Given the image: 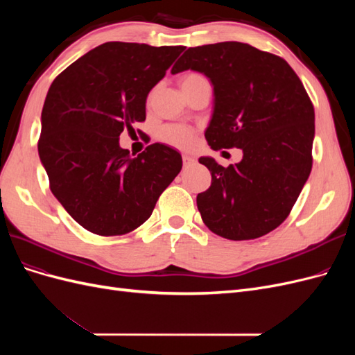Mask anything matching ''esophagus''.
Returning a JSON list of instances; mask_svg holds the SVG:
<instances>
[{
    "mask_svg": "<svg viewBox=\"0 0 355 355\" xmlns=\"http://www.w3.org/2000/svg\"><path fill=\"white\" fill-rule=\"evenodd\" d=\"M182 161H184V167L187 168V167L194 166L197 159H196L194 157H192V155H184V157H182Z\"/></svg>",
    "mask_w": 355,
    "mask_h": 355,
    "instance_id": "esophagus-1",
    "label": "esophagus"
}]
</instances>
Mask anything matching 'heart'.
Masks as SVG:
<instances>
[{"mask_svg":"<svg viewBox=\"0 0 355 355\" xmlns=\"http://www.w3.org/2000/svg\"><path fill=\"white\" fill-rule=\"evenodd\" d=\"M197 80H204V78L200 73H188L185 75L184 80H182V84L197 81ZM161 136H163V139L167 144L180 149H187L194 145V133H192L191 128L184 125H168L164 128Z\"/></svg>","mask_w":355,"mask_h":355,"instance_id":"heart-1","label":"heart"}]
</instances>
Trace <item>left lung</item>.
<instances>
[{
  "mask_svg": "<svg viewBox=\"0 0 355 355\" xmlns=\"http://www.w3.org/2000/svg\"><path fill=\"white\" fill-rule=\"evenodd\" d=\"M197 71L213 85L204 132L211 149L240 148L228 167L198 161L211 185L197 196L202 222L223 239L253 240L288 216L313 167L314 106L295 71L271 53L239 41L188 49L171 73Z\"/></svg>",
  "mask_w": 355,
  "mask_h": 355,
  "instance_id": "obj_1",
  "label": "left lung"
}]
</instances>
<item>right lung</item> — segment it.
I'll list each match as a JSON object with an SVG mask.
<instances>
[{"instance_id": "obj_1", "label": "right lung", "mask_w": 355, "mask_h": 355, "mask_svg": "<svg viewBox=\"0 0 355 355\" xmlns=\"http://www.w3.org/2000/svg\"><path fill=\"white\" fill-rule=\"evenodd\" d=\"M184 49L105 42L51 83L38 154L53 196L87 231L108 237L141 227L179 175L175 148L153 144L133 158L120 135L145 121L149 92Z\"/></svg>"}]
</instances>
